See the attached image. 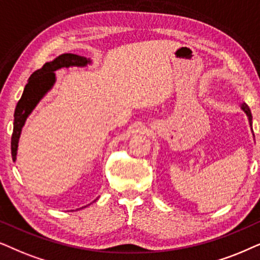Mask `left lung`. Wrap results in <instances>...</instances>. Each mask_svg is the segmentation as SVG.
<instances>
[{"label":"left lung","instance_id":"8db88e82","mask_svg":"<svg viewBox=\"0 0 260 260\" xmlns=\"http://www.w3.org/2000/svg\"><path fill=\"white\" fill-rule=\"evenodd\" d=\"M241 110L246 114L248 122H250V126H251V131H252V114H251V110H250V108H248V106L246 105V103H244V105L241 106ZM252 132H253V131H252ZM253 137H254V134H253Z\"/></svg>","mask_w":260,"mask_h":260}]
</instances>
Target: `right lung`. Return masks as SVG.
<instances>
[{"instance_id": "right-lung-1", "label": "right lung", "mask_w": 260, "mask_h": 260, "mask_svg": "<svg viewBox=\"0 0 260 260\" xmlns=\"http://www.w3.org/2000/svg\"><path fill=\"white\" fill-rule=\"evenodd\" d=\"M91 63L92 60L90 58L82 57V55L74 53H63L58 55L57 58H54L52 61L45 63L43 68L30 75L28 82H27L25 89H23L21 99L17 102L15 113H14V128L12 136V157L14 161H16L19 139L21 137L22 128L25 126L27 117L32 114L33 110L38 106V103L46 96L47 92L55 84L57 77H55L54 71L64 68H84L88 67V65H91ZM88 206L82 207V208H85Z\"/></svg>"}]
</instances>
